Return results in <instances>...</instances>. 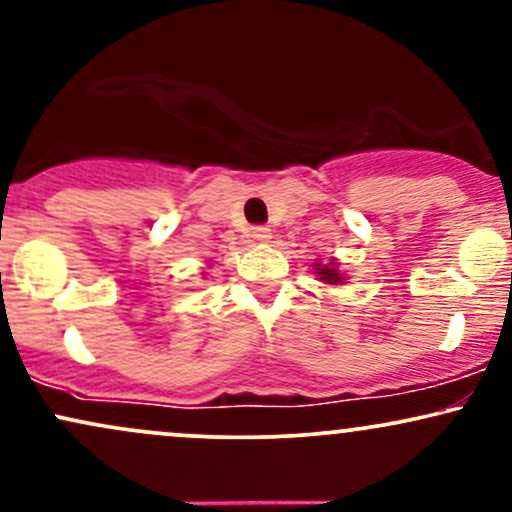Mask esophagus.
Segmentation results:
<instances>
[{"label":"esophagus","mask_w":512,"mask_h":512,"mask_svg":"<svg viewBox=\"0 0 512 512\" xmlns=\"http://www.w3.org/2000/svg\"><path fill=\"white\" fill-rule=\"evenodd\" d=\"M252 238L260 240V243H269V238H272V228H269V226H255V228H252Z\"/></svg>","instance_id":"esophagus-1"}]
</instances>
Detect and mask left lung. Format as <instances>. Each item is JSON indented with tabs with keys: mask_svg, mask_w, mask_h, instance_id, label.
<instances>
[{
	"mask_svg": "<svg viewBox=\"0 0 512 512\" xmlns=\"http://www.w3.org/2000/svg\"><path fill=\"white\" fill-rule=\"evenodd\" d=\"M317 274H320V279L327 281V284H339V279H342V276L337 274V269H332V267H322Z\"/></svg>",
	"mask_w": 512,
	"mask_h": 512,
	"instance_id": "1",
	"label": "left lung"
}]
</instances>
